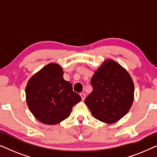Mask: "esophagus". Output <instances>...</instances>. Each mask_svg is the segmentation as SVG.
<instances>
[{
    "label": "esophagus",
    "instance_id": "34e87169",
    "mask_svg": "<svg viewBox=\"0 0 157 157\" xmlns=\"http://www.w3.org/2000/svg\"><path fill=\"white\" fill-rule=\"evenodd\" d=\"M80 96H81V98H82V100H84V99H85V98H86V94H85L84 93H81V94H80Z\"/></svg>",
    "mask_w": 157,
    "mask_h": 157
}]
</instances>
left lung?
Masks as SVG:
<instances>
[{"mask_svg": "<svg viewBox=\"0 0 157 157\" xmlns=\"http://www.w3.org/2000/svg\"><path fill=\"white\" fill-rule=\"evenodd\" d=\"M91 84L93 91L85 103L96 119L114 123L129 111L134 101V83L119 63L105 61L92 77Z\"/></svg>", "mask_w": 157, "mask_h": 157, "instance_id": "left-lung-1", "label": "left lung"}]
</instances>
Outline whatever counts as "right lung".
Segmentation results:
<instances>
[{
    "label": "right lung",
    "instance_id": "add662e5",
    "mask_svg": "<svg viewBox=\"0 0 157 157\" xmlns=\"http://www.w3.org/2000/svg\"><path fill=\"white\" fill-rule=\"evenodd\" d=\"M62 68L49 63L31 78L25 88L28 106L34 117L53 125L67 119L74 105L81 100L71 83L63 79Z\"/></svg>",
    "mask_w": 157,
    "mask_h": 157
}]
</instances>
